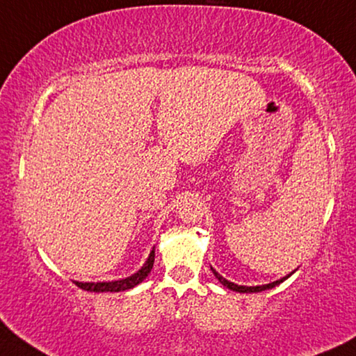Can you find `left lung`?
Here are the masks:
<instances>
[{
	"label": "left lung",
	"mask_w": 356,
	"mask_h": 356,
	"mask_svg": "<svg viewBox=\"0 0 356 356\" xmlns=\"http://www.w3.org/2000/svg\"><path fill=\"white\" fill-rule=\"evenodd\" d=\"M211 270H212V273H214V277L220 281L222 284L225 286V288H229V289H232V291H236V293H261V291H267V289H272V288H275V286H278L280 283H283L284 280H288L291 275H293L294 272H291L289 275H286V277H283V278H280V280H277V281H272V283H268V284H261V286H243V284H235V283H232V281H229V280H225L224 277H222L220 273H217L214 268L211 267Z\"/></svg>",
	"instance_id": "left-lung-1"
}]
</instances>
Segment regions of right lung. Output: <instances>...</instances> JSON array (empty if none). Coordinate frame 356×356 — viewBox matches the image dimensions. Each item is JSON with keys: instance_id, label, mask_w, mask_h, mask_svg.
<instances>
[{"instance_id": "1", "label": "right lung", "mask_w": 356, "mask_h": 356, "mask_svg": "<svg viewBox=\"0 0 356 356\" xmlns=\"http://www.w3.org/2000/svg\"><path fill=\"white\" fill-rule=\"evenodd\" d=\"M153 262H155V248L152 249L148 254L145 264L137 270L136 273H132L131 277L123 280H115V281H97V283H83V281H73L78 288L84 291H91V293H120V291H127L136 288L137 284H140L144 281L148 273L152 272Z\"/></svg>"}]
</instances>
